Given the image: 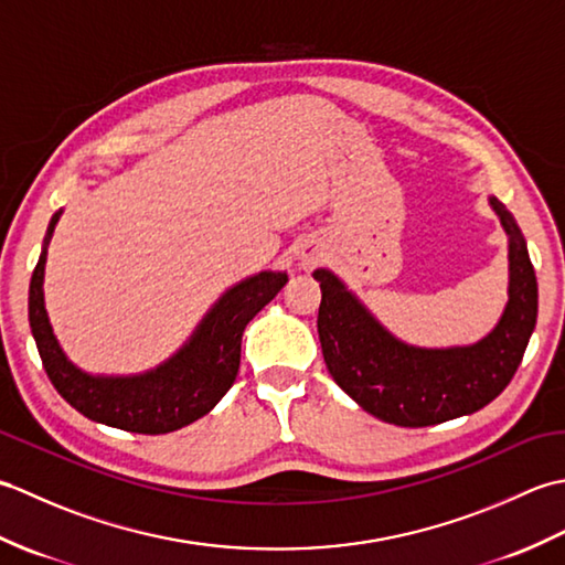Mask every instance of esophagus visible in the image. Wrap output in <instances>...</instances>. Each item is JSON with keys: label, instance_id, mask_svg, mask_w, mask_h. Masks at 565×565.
I'll return each mask as SVG.
<instances>
[{"label": "esophagus", "instance_id": "obj_1", "mask_svg": "<svg viewBox=\"0 0 565 565\" xmlns=\"http://www.w3.org/2000/svg\"><path fill=\"white\" fill-rule=\"evenodd\" d=\"M310 262H313V257H310V255H303V264H310Z\"/></svg>", "mask_w": 565, "mask_h": 565}]
</instances>
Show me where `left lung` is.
Wrapping results in <instances>:
<instances>
[{
    "instance_id": "left-lung-1",
    "label": "left lung",
    "mask_w": 565,
    "mask_h": 565,
    "mask_svg": "<svg viewBox=\"0 0 565 565\" xmlns=\"http://www.w3.org/2000/svg\"><path fill=\"white\" fill-rule=\"evenodd\" d=\"M508 233V306L483 340L415 347L395 338L330 269H316L322 301L318 334L334 383L366 413L398 427H427L471 415L505 391L536 326V274L512 213L490 196Z\"/></svg>"
}]
</instances>
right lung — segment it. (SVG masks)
<instances>
[{
  "instance_id": "1",
  "label": "right lung",
  "mask_w": 565,
  "mask_h": 565,
  "mask_svg": "<svg viewBox=\"0 0 565 565\" xmlns=\"http://www.w3.org/2000/svg\"><path fill=\"white\" fill-rule=\"evenodd\" d=\"M60 213L47 225L29 289L31 332L55 391L94 423L136 435H167L211 413L235 383L247 322L284 289L289 281L286 271H259L231 286L194 334L160 366L134 376H94L70 362L45 310V257Z\"/></svg>"
}]
</instances>
